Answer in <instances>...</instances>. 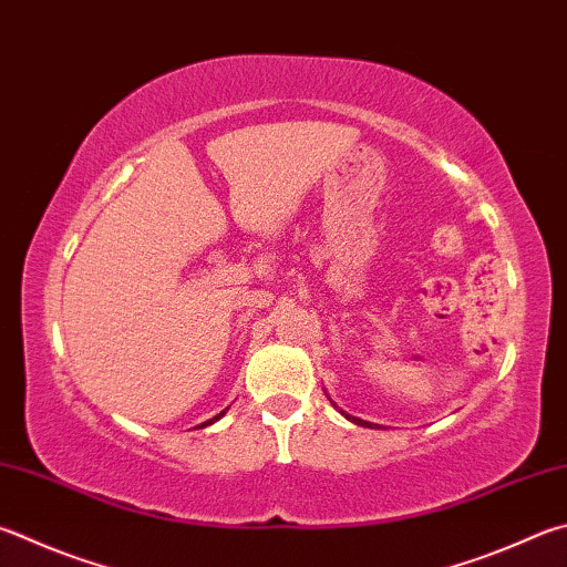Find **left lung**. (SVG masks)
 Instances as JSON below:
<instances>
[{
	"instance_id": "8db88e82",
	"label": "left lung",
	"mask_w": 567,
	"mask_h": 567,
	"mask_svg": "<svg viewBox=\"0 0 567 567\" xmlns=\"http://www.w3.org/2000/svg\"><path fill=\"white\" fill-rule=\"evenodd\" d=\"M342 414H344V411H342ZM349 421H354V424H359V426H372V424H369V421H362V419H357V416H349V414H344ZM374 426H379V424H374Z\"/></svg>"
}]
</instances>
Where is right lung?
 <instances>
[{
  "label": "right lung",
  "instance_id": "add662e5",
  "mask_svg": "<svg viewBox=\"0 0 567 567\" xmlns=\"http://www.w3.org/2000/svg\"><path fill=\"white\" fill-rule=\"evenodd\" d=\"M223 414H225V411H220V414H218V416H213V419H208V421H203V424H200V429H203V426H208V424H213V421H218V419H220Z\"/></svg>",
  "mask_w": 567,
  "mask_h": 567
}]
</instances>
